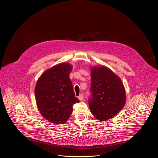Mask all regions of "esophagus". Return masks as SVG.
I'll list each match as a JSON object with an SVG mask.
<instances>
[{
	"label": "esophagus",
	"mask_w": 158,
	"mask_h": 158,
	"mask_svg": "<svg viewBox=\"0 0 158 158\" xmlns=\"http://www.w3.org/2000/svg\"><path fill=\"white\" fill-rule=\"evenodd\" d=\"M84 97V95H83L82 94H79V97H78V98H79V100L82 101V100H83Z\"/></svg>",
	"instance_id": "obj_1"
}]
</instances>
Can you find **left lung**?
Returning <instances> with one entry per match:
<instances>
[{
	"label": "left lung",
	"mask_w": 158,
	"mask_h": 158,
	"mask_svg": "<svg viewBox=\"0 0 158 158\" xmlns=\"http://www.w3.org/2000/svg\"><path fill=\"white\" fill-rule=\"evenodd\" d=\"M91 74L89 107L97 119L104 122L113 118L124 107L125 88L121 79L105 66L91 67Z\"/></svg>",
	"instance_id": "8db88e82"
}]
</instances>
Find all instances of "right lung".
Returning a JSON list of instances; mask_svg holds the SVG:
<instances>
[{
  "label": "right lung",
  "mask_w": 158,
  "mask_h": 158,
  "mask_svg": "<svg viewBox=\"0 0 158 158\" xmlns=\"http://www.w3.org/2000/svg\"><path fill=\"white\" fill-rule=\"evenodd\" d=\"M72 67L68 63L58 64L43 73L36 82L37 108L49 122L64 124L72 113L73 105L79 102L69 77Z\"/></svg>",
  "instance_id": "1"
}]
</instances>
